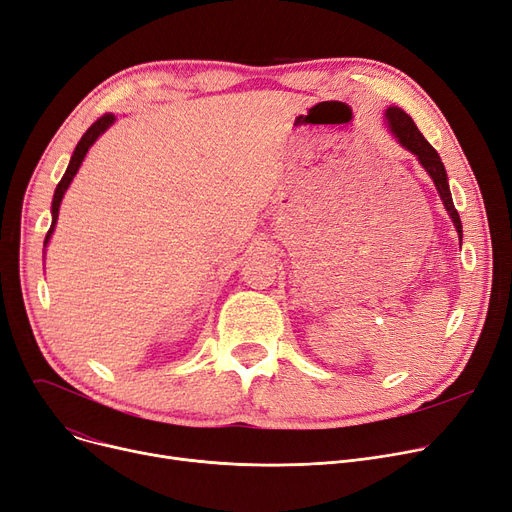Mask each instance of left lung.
<instances>
[{
	"mask_svg": "<svg viewBox=\"0 0 512 512\" xmlns=\"http://www.w3.org/2000/svg\"><path fill=\"white\" fill-rule=\"evenodd\" d=\"M386 122H388V128L394 132L398 143L405 149H409L419 159V164L425 168V172L432 176L438 193H440V199H442L448 215L452 218V224H454L456 232H459V240H461L463 238L461 218H459V211L454 209L450 186H448V176H446V170H444V164H442L438 151L425 141V137L419 132V128L415 126L411 116L402 112L400 107H388Z\"/></svg>",
	"mask_w": 512,
	"mask_h": 512,
	"instance_id": "obj_1",
	"label": "left lung"
}]
</instances>
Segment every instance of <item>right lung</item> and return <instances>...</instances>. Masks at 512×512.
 I'll return each mask as SVG.
<instances>
[{
    "label": "right lung",
    "instance_id": "add662e5",
    "mask_svg": "<svg viewBox=\"0 0 512 512\" xmlns=\"http://www.w3.org/2000/svg\"><path fill=\"white\" fill-rule=\"evenodd\" d=\"M114 120H116L114 114L101 116L97 122H93V124L89 126V130L83 134V139L78 141V145H76V149H74V153H72V157H70V164H68V168H66V174L62 176L60 184L56 186V193H53V201H51V228H49L47 234H45V245H47L51 234H53V228H56L58 213H60V203H62V199H64V193L68 191V186H70L72 178L76 176L80 164H83V159H85L87 151L91 149V145L101 137V134H103L107 128H110V126L114 124Z\"/></svg>",
    "mask_w": 512,
    "mask_h": 512
}]
</instances>
